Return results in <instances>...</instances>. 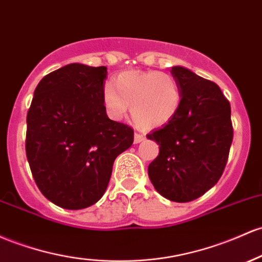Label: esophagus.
I'll return each instance as SVG.
<instances>
[{
    "label": "esophagus",
    "mask_w": 262,
    "mask_h": 262,
    "mask_svg": "<svg viewBox=\"0 0 262 262\" xmlns=\"http://www.w3.org/2000/svg\"><path fill=\"white\" fill-rule=\"evenodd\" d=\"M145 139V136L143 133H138V132H136V134H134V143L136 144H138V143L143 142V140Z\"/></svg>",
    "instance_id": "1"
}]
</instances>
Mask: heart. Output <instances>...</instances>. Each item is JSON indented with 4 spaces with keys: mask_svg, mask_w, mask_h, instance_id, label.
<instances>
[{
    "mask_svg": "<svg viewBox=\"0 0 262 262\" xmlns=\"http://www.w3.org/2000/svg\"><path fill=\"white\" fill-rule=\"evenodd\" d=\"M103 104L114 119L126 114L143 128H155L168 123L182 102L178 80L159 71H125L103 89Z\"/></svg>",
    "mask_w": 262,
    "mask_h": 262,
    "instance_id": "b5f03b06",
    "label": "heart"
}]
</instances>
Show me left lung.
<instances>
[{"instance_id":"8db88e82","label":"left lung","mask_w":262,"mask_h":262,"mask_svg":"<svg viewBox=\"0 0 262 262\" xmlns=\"http://www.w3.org/2000/svg\"><path fill=\"white\" fill-rule=\"evenodd\" d=\"M171 74L182 102L163 128L146 136L159 144L148 175L164 198L188 203L205 194L224 173L234 137L231 108L216 83L183 67H173Z\"/></svg>"}]
</instances>
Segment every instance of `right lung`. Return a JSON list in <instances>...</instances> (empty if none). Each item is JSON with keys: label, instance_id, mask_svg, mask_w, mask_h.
Here are the masks:
<instances>
[{"label": "right lung", "instance_id": "obj_1", "mask_svg": "<svg viewBox=\"0 0 262 262\" xmlns=\"http://www.w3.org/2000/svg\"><path fill=\"white\" fill-rule=\"evenodd\" d=\"M107 68L72 63L45 76L27 113L26 155L41 192L70 210L104 194L116 158L134 130L111 120L103 104Z\"/></svg>", "mask_w": 262, "mask_h": 262}]
</instances>
